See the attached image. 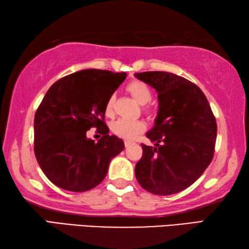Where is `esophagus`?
<instances>
[{"label": "esophagus", "mask_w": 249, "mask_h": 249, "mask_svg": "<svg viewBox=\"0 0 249 249\" xmlns=\"http://www.w3.org/2000/svg\"><path fill=\"white\" fill-rule=\"evenodd\" d=\"M132 144H133V142H131V141H124L125 148H129V146H131Z\"/></svg>", "instance_id": "obj_1"}]
</instances>
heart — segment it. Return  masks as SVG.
<instances>
[{
	"label": "heart",
	"mask_w": 249,
	"mask_h": 249,
	"mask_svg": "<svg viewBox=\"0 0 249 249\" xmlns=\"http://www.w3.org/2000/svg\"><path fill=\"white\" fill-rule=\"evenodd\" d=\"M127 89L129 92L131 93L132 97L136 99L138 103L141 105H144L149 103L151 99V90L148 87V85L142 83L140 80H133L131 83L128 84ZM113 96H110L106 104V112L111 113L112 106H113ZM144 130V124L140 120H132V119H125V118H120V119L116 120L112 124V131L115 132L117 136H119L124 139H132L136 137L138 133Z\"/></svg>",
	"instance_id": "b5f03b06"
}]
</instances>
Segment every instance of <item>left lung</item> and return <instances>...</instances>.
Wrapping results in <instances>:
<instances>
[{
  "label": "left lung",
  "mask_w": 249,
  "mask_h": 249,
  "mask_svg": "<svg viewBox=\"0 0 249 249\" xmlns=\"http://www.w3.org/2000/svg\"><path fill=\"white\" fill-rule=\"evenodd\" d=\"M158 92L159 110L141 144L136 178L145 191L158 195L181 192L201 177L213 160L217 125L211 106L196 85L172 72L134 74Z\"/></svg>",
  "instance_id": "left-lung-1"
}]
</instances>
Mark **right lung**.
Wrapping results in <instances>:
<instances>
[{
	"instance_id": "right-lung-1",
	"label": "right lung",
	"mask_w": 249,
	"mask_h": 249,
	"mask_svg": "<svg viewBox=\"0 0 249 249\" xmlns=\"http://www.w3.org/2000/svg\"><path fill=\"white\" fill-rule=\"evenodd\" d=\"M125 72L84 69L65 76L48 89L34 119V152L48 180L60 189L85 192L107 175L109 163L124 149L109 136L104 122L106 104L124 83ZM96 126L97 142L86 132Z\"/></svg>"
}]
</instances>
